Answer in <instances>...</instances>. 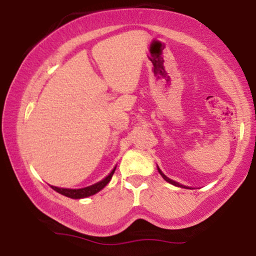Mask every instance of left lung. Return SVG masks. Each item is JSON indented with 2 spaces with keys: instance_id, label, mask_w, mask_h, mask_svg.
<instances>
[{
  "instance_id": "obj_1",
  "label": "left lung",
  "mask_w": 256,
  "mask_h": 256,
  "mask_svg": "<svg viewBox=\"0 0 256 256\" xmlns=\"http://www.w3.org/2000/svg\"><path fill=\"white\" fill-rule=\"evenodd\" d=\"M158 172H160V174H161V176H162V177H164V179H165V180H166V182H168V183H171V184H173V185H176V186H180V188H188V186H184V185H180V184H179V183H177V182H173V180H172V179L167 178V177H166V176H165V174H164V173H162V172H161V170H160V168H158Z\"/></svg>"
}]
</instances>
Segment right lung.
I'll return each instance as SVG.
<instances>
[{
  "instance_id": "1",
  "label": "right lung",
  "mask_w": 256,
  "mask_h": 256,
  "mask_svg": "<svg viewBox=\"0 0 256 256\" xmlns=\"http://www.w3.org/2000/svg\"><path fill=\"white\" fill-rule=\"evenodd\" d=\"M114 171H116V168H114L113 171H112L110 174H108L107 177L104 179V180L98 182V183H96L94 185H90V186L83 188V189H62V188H58V186H52V188L55 190V192L61 194V195L67 196V198H88V196L94 195V194L98 192L101 189H104L106 185L110 183V180L112 179V176L114 174Z\"/></svg>"
}]
</instances>
